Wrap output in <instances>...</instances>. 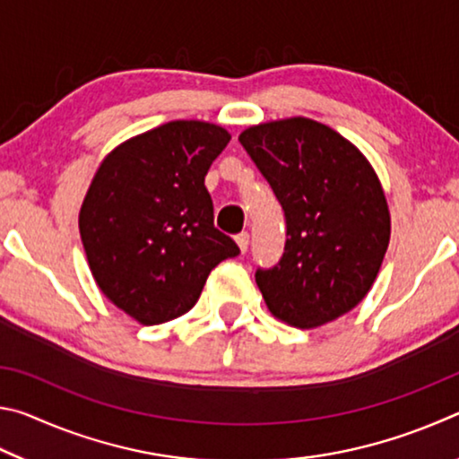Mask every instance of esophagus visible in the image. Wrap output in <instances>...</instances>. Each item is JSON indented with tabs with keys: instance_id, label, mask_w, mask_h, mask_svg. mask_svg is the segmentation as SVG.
I'll return each instance as SVG.
<instances>
[{
	"instance_id": "esophagus-1",
	"label": "esophagus",
	"mask_w": 459,
	"mask_h": 459,
	"mask_svg": "<svg viewBox=\"0 0 459 459\" xmlns=\"http://www.w3.org/2000/svg\"><path fill=\"white\" fill-rule=\"evenodd\" d=\"M235 240H237V245H238L240 251L247 253L248 243H251V237H248V232H240V235H237V237H235Z\"/></svg>"
}]
</instances>
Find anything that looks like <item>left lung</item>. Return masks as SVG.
<instances>
[{"label":"left lung","mask_w":459,"mask_h":459,"mask_svg":"<svg viewBox=\"0 0 459 459\" xmlns=\"http://www.w3.org/2000/svg\"><path fill=\"white\" fill-rule=\"evenodd\" d=\"M238 142L285 212L283 257L255 273L269 312L307 330L348 314L375 283L391 238L377 172L346 137L306 117L253 126Z\"/></svg>","instance_id":"1"}]
</instances>
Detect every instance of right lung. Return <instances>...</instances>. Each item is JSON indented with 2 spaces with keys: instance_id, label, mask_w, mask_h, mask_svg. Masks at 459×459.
<instances>
[{
  "instance_id": "1",
  "label": "right lung",
  "mask_w": 459,
  "mask_h": 459,
  "mask_svg": "<svg viewBox=\"0 0 459 459\" xmlns=\"http://www.w3.org/2000/svg\"><path fill=\"white\" fill-rule=\"evenodd\" d=\"M230 134L206 121H169L100 161L79 229L99 290L143 325L180 317L211 271L240 253L214 229L204 186Z\"/></svg>"
}]
</instances>
